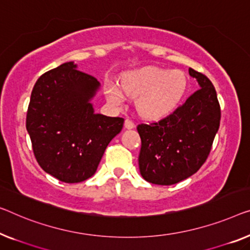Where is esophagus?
Returning <instances> with one entry per match:
<instances>
[{
	"instance_id": "obj_1",
	"label": "esophagus",
	"mask_w": 250,
	"mask_h": 250,
	"mask_svg": "<svg viewBox=\"0 0 250 250\" xmlns=\"http://www.w3.org/2000/svg\"><path fill=\"white\" fill-rule=\"evenodd\" d=\"M125 129H132V128H135V124H133L130 119H125Z\"/></svg>"
}]
</instances>
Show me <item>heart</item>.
Segmentation results:
<instances>
[{"label":"heart","mask_w":250,"mask_h":250,"mask_svg":"<svg viewBox=\"0 0 250 250\" xmlns=\"http://www.w3.org/2000/svg\"><path fill=\"white\" fill-rule=\"evenodd\" d=\"M122 89L115 84L106 88L107 98L120 105L126 95L138 98L137 109L147 119H161L172 113L182 101L188 87L185 75L180 70L147 67L128 73L121 80Z\"/></svg>","instance_id":"b5f03b06"}]
</instances>
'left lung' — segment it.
Instances as JSON below:
<instances>
[{
    "mask_svg": "<svg viewBox=\"0 0 250 250\" xmlns=\"http://www.w3.org/2000/svg\"><path fill=\"white\" fill-rule=\"evenodd\" d=\"M200 88L173 113L158 122L138 125V162L149 183L173 185L195 174L206 163L220 125L221 110L213 84L189 68Z\"/></svg>",
    "mask_w": 250,
    "mask_h": 250,
    "instance_id": "1",
    "label": "left lung"
}]
</instances>
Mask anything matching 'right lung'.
Listing matches in <instances>:
<instances>
[{
  "label": "right lung",
  "instance_id": "add662e5",
  "mask_svg": "<svg viewBox=\"0 0 250 250\" xmlns=\"http://www.w3.org/2000/svg\"><path fill=\"white\" fill-rule=\"evenodd\" d=\"M76 68L68 62L38 78L25 121L40 167L65 183H80L94 175L125 122L94 112L91 100L100 83Z\"/></svg>",
  "mask_w": 250,
  "mask_h": 250
}]
</instances>
